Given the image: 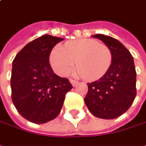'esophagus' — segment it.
Here are the masks:
<instances>
[{
	"instance_id": "1",
	"label": "esophagus",
	"mask_w": 146,
	"mask_h": 146,
	"mask_svg": "<svg viewBox=\"0 0 146 146\" xmlns=\"http://www.w3.org/2000/svg\"><path fill=\"white\" fill-rule=\"evenodd\" d=\"M70 83L72 84V85H73V86H76V85L78 84V81L73 80V79H70Z\"/></svg>"
}]
</instances>
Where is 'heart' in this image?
<instances>
[{
	"label": "heart",
	"instance_id": "obj_1",
	"mask_svg": "<svg viewBox=\"0 0 146 146\" xmlns=\"http://www.w3.org/2000/svg\"><path fill=\"white\" fill-rule=\"evenodd\" d=\"M78 73L88 80H96L107 72L111 63V52L105 44L92 39H80L57 45L50 52V62L54 71L67 76L75 68Z\"/></svg>",
	"mask_w": 146,
	"mask_h": 146
}]
</instances>
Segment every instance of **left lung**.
Returning <instances> with one entry per match:
<instances>
[{
  "label": "left lung",
  "instance_id": "obj_1",
  "mask_svg": "<svg viewBox=\"0 0 146 146\" xmlns=\"http://www.w3.org/2000/svg\"><path fill=\"white\" fill-rule=\"evenodd\" d=\"M111 52V64L99 80L89 83L84 102L90 111L103 119H113L130 107L136 96V71L129 50L117 40L95 35Z\"/></svg>",
  "mask_w": 146,
  "mask_h": 146
}]
</instances>
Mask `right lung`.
Masks as SVG:
<instances>
[{
	"label": "right lung",
	"mask_w": 146,
	"mask_h": 146,
	"mask_svg": "<svg viewBox=\"0 0 146 146\" xmlns=\"http://www.w3.org/2000/svg\"><path fill=\"white\" fill-rule=\"evenodd\" d=\"M63 40L49 35L27 44L15 56L11 77L12 100L28 121L44 123L61 111L65 95L73 86L55 74L49 62L52 48Z\"/></svg>",
	"instance_id": "1"
}]
</instances>
